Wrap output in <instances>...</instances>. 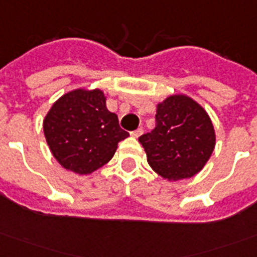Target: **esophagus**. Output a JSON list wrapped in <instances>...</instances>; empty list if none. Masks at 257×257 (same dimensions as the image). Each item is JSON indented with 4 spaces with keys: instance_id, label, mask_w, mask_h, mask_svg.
<instances>
[{
    "instance_id": "obj_1",
    "label": "esophagus",
    "mask_w": 257,
    "mask_h": 257,
    "mask_svg": "<svg viewBox=\"0 0 257 257\" xmlns=\"http://www.w3.org/2000/svg\"><path fill=\"white\" fill-rule=\"evenodd\" d=\"M142 133H144V128L140 127V128H137V130L133 131V133H131V136L134 137V138H138L140 136H142Z\"/></svg>"
}]
</instances>
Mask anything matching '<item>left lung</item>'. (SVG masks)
I'll list each match as a JSON object with an SVG mask.
<instances>
[{
	"instance_id": "obj_1",
	"label": "left lung",
	"mask_w": 257,
	"mask_h": 257,
	"mask_svg": "<svg viewBox=\"0 0 257 257\" xmlns=\"http://www.w3.org/2000/svg\"><path fill=\"white\" fill-rule=\"evenodd\" d=\"M156 127L138 141L148 163L166 179L177 181L201 171L215 148L207 112L186 95H171L157 105Z\"/></svg>"
}]
</instances>
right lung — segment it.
Wrapping results in <instances>:
<instances>
[{
    "mask_svg": "<svg viewBox=\"0 0 257 257\" xmlns=\"http://www.w3.org/2000/svg\"><path fill=\"white\" fill-rule=\"evenodd\" d=\"M44 133L56 160L80 175L106 164L128 137L98 89L74 90L56 101L45 117Z\"/></svg>",
    "mask_w": 257,
    "mask_h": 257,
    "instance_id": "1",
    "label": "right lung"
}]
</instances>
